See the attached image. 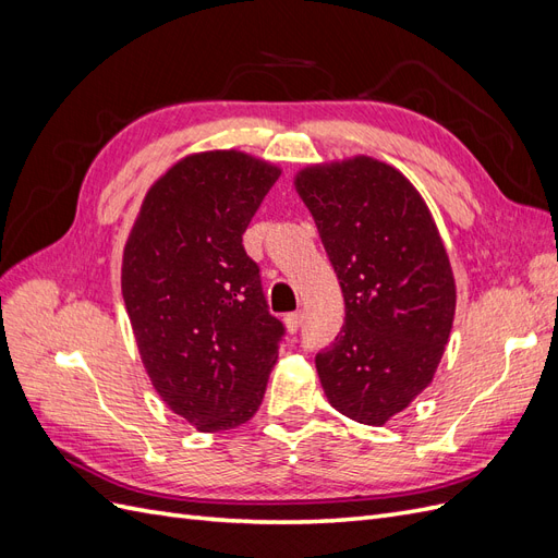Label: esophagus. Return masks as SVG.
Here are the masks:
<instances>
[{
    "mask_svg": "<svg viewBox=\"0 0 558 558\" xmlns=\"http://www.w3.org/2000/svg\"><path fill=\"white\" fill-rule=\"evenodd\" d=\"M286 328H289V332H298L302 328V312H291L286 314Z\"/></svg>",
    "mask_w": 558,
    "mask_h": 558,
    "instance_id": "34e87169",
    "label": "esophagus"
}]
</instances>
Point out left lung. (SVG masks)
<instances>
[{
  "mask_svg": "<svg viewBox=\"0 0 558 558\" xmlns=\"http://www.w3.org/2000/svg\"><path fill=\"white\" fill-rule=\"evenodd\" d=\"M295 191L314 216L344 295V326L316 353L332 408L381 426L433 381L456 312V283L424 197L367 156L312 165Z\"/></svg>",
  "mask_w": 558,
  "mask_h": 558,
  "instance_id": "1",
  "label": "left lung"
}]
</instances>
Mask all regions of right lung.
I'll return each mask as SVG.
<instances>
[{"instance_id":"obj_1","label":"right lung","mask_w":558,"mask_h":558,"mask_svg":"<svg viewBox=\"0 0 558 558\" xmlns=\"http://www.w3.org/2000/svg\"><path fill=\"white\" fill-rule=\"evenodd\" d=\"M281 170L207 150L150 185L123 251V300L150 384L202 433L258 412L283 324L242 244Z\"/></svg>"}]
</instances>
